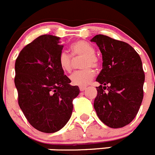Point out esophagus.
<instances>
[{"mask_svg":"<svg viewBox=\"0 0 155 155\" xmlns=\"http://www.w3.org/2000/svg\"><path fill=\"white\" fill-rule=\"evenodd\" d=\"M86 88H87V87H84V86H81V87H79V89H80L81 91H84V90H86Z\"/></svg>","mask_w":155,"mask_h":155,"instance_id":"34e87169","label":"esophagus"}]
</instances>
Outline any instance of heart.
<instances>
[{
	"mask_svg": "<svg viewBox=\"0 0 155 155\" xmlns=\"http://www.w3.org/2000/svg\"><path fill=\"white\" fill-rule=\"evenodd\" d=\"M70 50L74 57H84L81 67L85 68L81 71H75L70 76L71 84L76 86L87 85L92 81L94 76V71L89 68H97L98 65V59L94 56L95 50L85 41L74 42L71 45ZM58 64L63 71L69 72L71 70L72 58L67 52L61 51L58 56Z\"/></svg>",
	"mask_w": 155,
	"mask_h": 155,
	"instance_id": "1",
	"label": "heart"
}]
</instances>
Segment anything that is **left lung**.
Instances as JSON below:
<instances>
[{"mask_svg":"<svg viewBox=\"0 0 155 155\" xmlns=\"http://www.w3.org/2000/svg\"><path fill=\"white\" fill-rule=\"evenodd\" d=\"M91 42L98 46L103 61L96 78L100 85L96 87L94 108L103 124L121 128L135 118L143 100L141 59L130 45L106 35H96Z\"/></svg>","mask_w":155,"mask_h":155,"instance_id":"1","label":"left lung"}]
</instances>
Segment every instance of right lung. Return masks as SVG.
<instances>
[{
    "label": "right lung",
    "instance_id": "add662e5",
    "mask_svg": "<svg viewBox=\"0 0 155 155\" xmlns=\"http://www.w3.org/2000/svg\"><path fill=\"white\" fill-rule=\"evenodd\" d=\"M63 47L59 37L40 35L23 48L15 61L19 106L34 128L48 134L67 124L80 92L58 64Z\"/></svg>",
    "mask_w": 155,
    "mask_h": 155
}]
</instances>
